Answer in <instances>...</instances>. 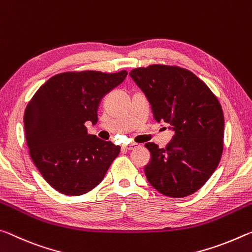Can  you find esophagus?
<instances>
[{"label":"esophagus","instance_id":"obj_1","mask_svg":"<svg viewBox=\"0 0 252 252\" xmlns=\"http://www.w3.org/2000/svg\"><path fill=\"white\" fill-rule=\"evenodd\" d=\"M137 147H138V144H126V145L123 146L124 150H127V151L135 150V148H137Z\"/></svg>","mask_w":252,"mask_h":252}]
</instances>
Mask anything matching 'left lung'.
Returning a JSON list of instances; mask_svg holds the SVG:
<instances>
[{"label":"left lung","instance_id":"left-lung-1","mask_svg":"<svg viewBox=\"0 0 252 252\" xmlns=\"http://www.w3.org/2000/svg\"><path fill=\"white\" fill-rule=\"evenodd\" d=\"M151 105L158 124L174 131L165 148L146 143L151 158L146 179L163 195L184 197L203 187L218 167L223 150L224 118L219 100L189 70L153 64L129 72Z\"/></svg>","mask_w":252,"mask_h":252}]
</instances>
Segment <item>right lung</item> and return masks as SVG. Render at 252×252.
<instances>
[{"instance_id":"right-lung-1","label":"right lung","mask_w":252,"mask_h":252,"mask_svg":"<svg viewBox=\"0 0 252 252\" xmlns=\"http://www.w3.org/2000/svg\"><path fill=\"white\" fill-rule=\"evenodd\" d=\"M127 71L64 72L50 78L29 102L24 133L43 179L65 195H81L101 182L121 147L88 134L101 99L125 80Z\"/></svg>"}]
</instances>
